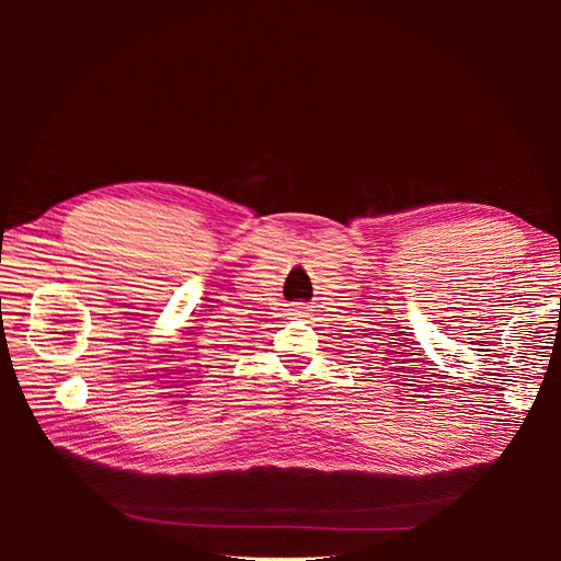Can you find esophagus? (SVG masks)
<instances>
[{"label": "esophagus", "mask_w": 561, "mask_h": 561, "mask_svg": "<svg viewBox=\"0 0 561 561\" xmlns=\"http://www.w3.org/2000/svg\"><path fill=\"white\" fill-rule=\"evenodd\" d=\"M309 309H311V307H309V304H304V301H299V304H297V307H295L293 311H295L297 316H307V313H309Z\"/></svg>", "instance_id": "34e87169"}]
</instances>
